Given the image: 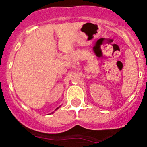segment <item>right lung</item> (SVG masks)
I'll list each match as a JSON object with an SVG mask.
<instances>
[{
	"mask_svg": "<svg viewBox=\"0 0 147 147\" xmlns=\"http://www.w3.org/2000/svg\"><path fill=\"white\" fill-rule=\"evenodd\" d=\"M58 108H59V107H57V109H58Z\"/></svg>",
	"mask_w": 147,
	"mask_h": 147,
	"instance_id": "obj_1",
	"label": "right lung"
}]
</instances>
